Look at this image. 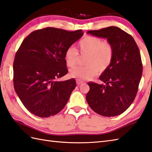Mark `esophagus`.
<instances>
[{
	"mask_svg": "<svg viewBox=\"0 0 152 152\" xmlns=\"http://www.w3.org/2000/svg\"><path fill=\"white\" fill-rule=\"evenodd\" d=\"M76 83L77 84V86H80V85L83 84L84 82H83V81H81V80L77 79V80H76Z\"/></svg>",
	"mask_w": 152,
	"mask_h": 152,
	"instance_id": "obj_1",
	"label": "esophagus"
}]
</instances>
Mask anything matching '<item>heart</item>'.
Listing matches in <instances>:
<instances>
[{
  "instance_id": "heart-1",
  "label": "heart",
  "mask_w": 152,
  "mask_h": 152,
  "mask_svg": "<svg viewBox=\"0 0 152 152\" xmlns=\"http://www.w3.org/2000/svg\"><path fill=\"white\" fill-rule=\"evenodd\" d=\"M77 49L85 59L86 66H77L70 70V76L78 80H86L96 76L98 72L107 70L113 59L114 50L108 41H103L95 36H87L80 40ZM79 54L74 47H69L65 52L66 64L72 68L78 61Z\"/></svg>"
}]
</instances>
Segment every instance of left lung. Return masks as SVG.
Here are the masks:
<instances>
[{"mask_svg": "<svg viewBox=\"0 0 152 152\" xmlns=\"http://www.w3.org/2000/svg\"><path fill=\"white\" fill-rule=\"evenodd\" d=\"M87 33L107 39L113 45L114 55L110 66L99 77L105 84L88 83L90 90L86 100L102 116L119 115L131 105L138 91L142 72L139 47L131 35L116 26Z\"/></svg>", "mask_w": 152, "mask_h": 152, "instance_id": "obj_1", "label": "left lung"}]
</instances>
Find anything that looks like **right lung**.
Wrapping results in <instances>:
<instances>
[{
  "mask_svg": "<svg viewBox=\"0 0 152 152\" xmlns=\"http://www.w3.org/2000/svg\"><path fill=\"white\" fill-rule=\"evenodd\" d=\"M83 35L82 30L69 31L48 27L32 31L23 40L13 61V85L31 113L49 117L65 106L76 80H56L68 72L66 50Z\"/></svg>",
  "mask_w": 152,
  "mask_h": 152,
  "instance_id": "obj_1",
  "label": "right lung"
}]
</instances>
